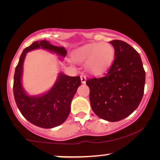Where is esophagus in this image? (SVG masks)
<instances>
[{"mask_svg":"<svg viewBox=\"0 0 160 160\" xmlns=\"http://www.w3.org/2000/svg\"><path fill=\"white\" fill-rule=\"evenodd\" d=\"M86 80H87L86 76L85 75L81 76V81H82V84H85V83H86Z\"/></svg>","mask_w":160,"mask_h":160,"instance_id":"1","label":"esophagus"}]
</instances>
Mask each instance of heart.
Listing matches in <instances>:
<instances>
[{"mask_svg":"<svg viewBox=\"0 0 160 160\" xmlns=\"http://www.w3.org/2000/svg\"><path fill=\"white\" fill-rule=\"evenodd\" d=\"M115 51L108 43L98 42L84 45L76 50L73 58L78 62H87L88 71L94 75H100L112 64Z\"/></svg>","mask_w":160,"mask_h":160,"instance_id":"1","label":"heart"}]
</instances>
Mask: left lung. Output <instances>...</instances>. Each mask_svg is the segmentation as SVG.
<instances>
[{
  "label": "left lung",
  "instance_id": "obj_1",
  "mask_svg": "<svg viewBox=\"0 0 160 160\" xmlns=\"http://www.w3.org/2000/svg\"><path fill=\"white\" fill-rule=\"evenodd\" d=\"M115 59L108 73L87 81L94 113L109 122L130 116L143 98L146 73L141 56L134 48L120 40L110 41Z\"/></svg>",
  "mask_w": 160,
  "mask_h": 160
}]
</instances>
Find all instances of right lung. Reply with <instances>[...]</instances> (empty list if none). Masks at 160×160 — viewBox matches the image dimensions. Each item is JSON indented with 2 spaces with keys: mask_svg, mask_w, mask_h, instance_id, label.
Listing matches in <instances>:
<instances>
[{
  "mask_svg": "<svg viewBox=\"0 0 160 160\" xmlns=\"http://www.w3.org/2000/svg\"><path fill=\"white\" fill-rule=\"evenodd\" d=\"M39 48L62 58L67 54L64 47L52 45L49 41H35L21 54L15 68L13 92L17 106L28 121L41 128H53L62 124L68 117L72 99L81 85V78L60 73L55 84L47 93L40 96L28 95L22 84L24 60L28 52Z\"/></svg>",
  "mask_w": 160,
  "mask_h": 160,
  "instance_id": "1",
  "label": "right lung"
}]
</instances>
